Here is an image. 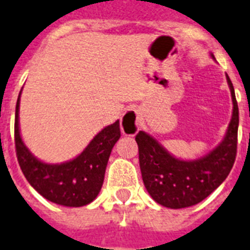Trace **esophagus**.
<instances>
[{
    "mask_svg": "<svg viewBox=\"0 0 250 250\" xmlns=\"http://www.w3.org/2000/svg\"><path fill=\"white\" fill-rule=\"evenodd\" d=\"M141 118L137 109H128L121 119V131L125 136H134L140 131Z\"/></svg>",
    "mask_w": 250,
    "mask_h": 250,
    "instance_id": "esophagus-1",
    "label": "esophagus"
}]
</instances>
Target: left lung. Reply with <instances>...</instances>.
<instances>
[{"instance_id": "obj_1", "label": "left lung", "mask_w": 250, "mask_h": 250, "mask_svg": "<svg viewBox=\"0 0 250 250\" xmlns=\"http://www.w3.org/2000/svg\"><path fill=\"white\" fill-rule=\"evenodd\" d=\"M227 80L233 99V116L223 142L206 156L194 161H184L170 155L146 132L140 131L136 136L143 184L160 205L171 209L196 205L218 188L229 175L236 156L239 109L228 75Z\"/></svg>"}]
</instances>
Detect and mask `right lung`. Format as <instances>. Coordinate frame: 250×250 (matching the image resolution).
<instances>
[{"instance_id": "add662e5", "label": "right lung", "mask_w": 250, "mask_h": 250, "mask_svg": "<svg viewBox=\"0 0 250 250\" xmlns=\"http://www.w3.org/2000/svg\"><path fill=\"white\" fill-rule=\"evenodd\" d=\"M21 95V92H20ZM20 95L15 114L17 161L30 185L51 203L79 208L98 196L113 146L121 137L119 121L103 128L74 160L60 165L44 164L23 145L19 128Z\"/></svg>"}]
</instances>
